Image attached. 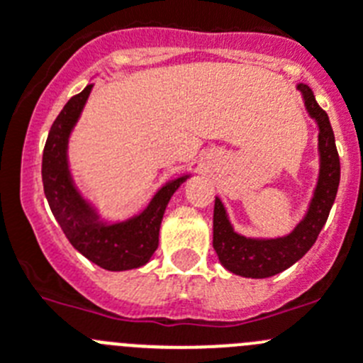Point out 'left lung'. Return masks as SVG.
<instances>
[{"instance_id":"1","label":"left lung","mask_w":363,"mask_h":363,"mask_svg":"<svg viewBox=\"0 0 363 363\" xmlns=\"http://www.w3.org/2000/svg\"><path fill=\"white\" fill-rule=\"evenodd\" d=\"M298 90L302 92L309 116L318 123L320 130V174L315 195L308 213L293 230V233L269 240L246 238L235 233L220 199H215L213 247L222 266L235 275L247 277V279H267L293 266L316 242L320 230L324 228L335 202L340 184V157L335 145V133L328 113L318 106L311 88L308 84H298Z\"/></svg>"}]
</instances>
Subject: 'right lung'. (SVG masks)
Returning a JSON list of instances; mask_svg holds the SVG:
<instances>
[{"instance_id": "right-lung-1", "label": "right lung", "mask_w": 363, "mask_h": 363, "mask_svg": "<svg viewBox=\"0 0 363 363\" xmlns=\"http://www.w3.org/2000/svg\"><path fill=\"white\" fill-rule=\"evenodd\" d=\"M90 90L92 84L70 97L48 132L41 164L45 195L63 233L83 257L103 269H133L145 266L157 250L166 206L186 177H179L162 186L148 208L130 220L112 226H104L103 222L97 220L92 208L74 188L67 164L68 135L90 96Z\"/></svg>"}]
</instances>
